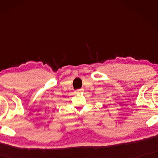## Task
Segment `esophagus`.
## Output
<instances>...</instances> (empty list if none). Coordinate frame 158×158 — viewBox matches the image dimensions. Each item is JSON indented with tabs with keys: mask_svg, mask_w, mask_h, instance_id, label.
<instances>
[{
	"mask_svg": "<svg viewBox=\"0 0 158 158\" xmlns=\"http://www.w3.org/2000/svg\"><path fill=\"white\" fill-rule=\"evenodd\" d=\"M83 91H84V89H78V90H76V93H81Z\"/></svg>",
	"mask_w": 158,
	"mask_h": 158,
	"instance_id": "esophagus-1",
	"label": "esophagus"
}]
</instances>
